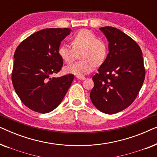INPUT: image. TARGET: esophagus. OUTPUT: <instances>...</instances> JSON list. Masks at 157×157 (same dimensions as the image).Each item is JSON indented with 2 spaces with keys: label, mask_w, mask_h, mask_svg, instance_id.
<instances>
[{
  "label": "esophagus",
  "mask_w": 157,
  "mask_h": 157,
  "mask_svg": "<svg viewBox=\"0 0 157 157\" xmlns=\"http://www.w3.org/2000/svg\"><path fill=\"white\" fill-rule=\"evenodd\" d=\"M76 78L80 79V80H84L86 78L84 76H76Z\"/></svg>",
  "instance_id": "1"
}]
</instances>
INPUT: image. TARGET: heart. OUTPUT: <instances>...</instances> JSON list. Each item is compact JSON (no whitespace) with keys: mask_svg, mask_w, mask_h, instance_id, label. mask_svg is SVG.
Here are the masks:
<instances>
[{"mask_svg":"<svg viewBox=\"0 0 157 157\" xmlns=\"http://www.w3.org/2000/svg\"><path fill=\"white\" fill-rule=\"evenodd\" d=\"M71 45L63 44L59 46L58 53L67 64H71L78 57L81 61L66 68V71L76 76H83L91 72L96 65L99 66L108 55V44L96 34L87 29H82L71 37Z\"/></svg>","mask_w":157,"mask_h":157,"instance_id":"obj_1","label":"heart"}]
</instances>
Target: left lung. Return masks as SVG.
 I'll use <instances>...</instances> for the list:
<instances>
[{
	"mask_svg": "<svg viewBox=\"0 0 157 157\" xmlns=\"http://www.w3.org/2000/svg\"><path fill=\"white\" fill-rule=\"evenodd\" d=\"M109 40V52L92 77L90 93L98 110L113 114L127 108L136 99L145 78L142 51L124 32L111 26L99 29Z\"/></svg>",
	"mask_w": 157,
	"mask_h": 157,
	"instance_id": "left-lung-1",
	"label": "left lung"
}]
</instances>
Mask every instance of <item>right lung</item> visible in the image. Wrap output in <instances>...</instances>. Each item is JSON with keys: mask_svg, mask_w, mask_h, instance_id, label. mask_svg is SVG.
<instances>
[{"mask_svg": "<svg viewBox=\"0 0 157 157\" xmlns=\"http://www.w3.org/2000/svg\"><path fill=\"white\" fill-rule=\"evenodd\" d=\"M70 31L68 28L43 29L16 48L12 83L21 101L32 111L45 113L54 110L71 85L74 74L52 77L63 67L58 50Z\"/></svg>", "mask_w": 157, "mask_h": 157, "instance_id": "right-lung-1", "label": "right lung"}]
</instances>
